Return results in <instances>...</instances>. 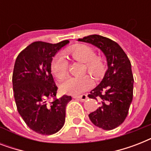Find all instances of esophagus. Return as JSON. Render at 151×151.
I'll return each mask as SVG.
<instances>
[{
  "instance_id": "34e87169",
  "label": "esophagus",
  "mask_w": 151,
  "mask_h": 151,
  "mask_svg": "<svg viewBox=\"0 0 151 151\" xmlns=\"http://www.w3.org/2000/svg\"><path fill=\"white\" fill-rule=\"evenodd\" d=\"M73 98L74 99H80L81 101H82V102H85L86 99H88V96L87 95H81V96H73Z\"/></svg>"
}]
</instances>
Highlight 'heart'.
I'll use <instances>...</instances> for the list:
<instances>
[{"label": "heart", "mask_w": 151, "mask_h": 151, "mask_svg": "<svg viewBox=\"0 0 151 151\" xmlns=\"http://www.w3.org/2000/svg\"><path fill=\"white\" fill-rule=\"evenodd\" d=\"M66 54L74 60L85 63L84 71H88L96 78L103 75L106 70L104 59L97 56L92 47L86 45H77L66 51ZM51 70L53 75L59 80H63L68 73V63L62 55H56L52 62ZM92 81L88 75L69 78L61 85V91L65 94L78 96L86 92L92 87Z\"/></svg>", "instance_id": "obj_1"}]
</instances>
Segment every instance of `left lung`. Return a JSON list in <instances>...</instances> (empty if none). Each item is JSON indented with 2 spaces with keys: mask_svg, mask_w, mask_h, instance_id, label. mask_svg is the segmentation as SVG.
<instances>
[{
  "mask_svg": "<svg viewBox=\"0 0 151 151\" xmlns=\"http://www.w3.org/2000/svg\"><path fill=\"white\" fill-rule=\"evenodd\" d=\"M78 41L96 46L106 57L108 69L105 76L88 96L100 101L101 105L88 117L99 128L115 129L124 122L132 101L134 79L130 60L117 42L105 37L93 34Z\"/></svg>",
  "mask_w": 151,
  "mask_h": 151,
  "instance_id": "obj_1",
  "label": "left lung"
}]
</instances>
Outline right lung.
<instances>
[{
    "mask_svg": "<svg viewBox=\"0 0 151 151\" xmlns=\"http://www.w3.org/2000/svg\"><path fill=\"white\" fill-rule=\"evenodd\" d=\"M68 42L35 41L15 60L12 85L18 112L29 129L41 135H52L63 128L66 105L72 99L66 95L57 99L58 88L51 73L52 57Z\"/></svg>",
    "mask_w": 151,
    "mask_h": 151,
    "instance_id": "obj_1",
    "label": "right lung"
}]
</instances>
